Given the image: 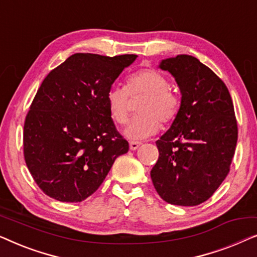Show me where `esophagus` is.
I'll return each mask as SVG.
<instances>
[{"label": "esophagus", "mask_w": 257, "mask_h": 257, "mask_svg": "<svg viewBox=\"0 0 257 257\" xmlns=\"http://www.w3.org/2000/svg\"><path fill=\"white\" fill-rule=\"evenodd\" d=\"M140 145H142V143H140V142H136V140H131V142H130V149L133 150V151L138 149Z\"/></svg>", "instance_id": "obj_1"}]
</instances>
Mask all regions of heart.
I'll return each mask as SVG.
<instances>
[{
	"mask_svg": "<svg viewBox=\"0 0 257 257\" xmlns=\"http://www.w3.org/2000/svg\"><path fill=\"white\" fill-rule=\"evenodd\" d=\"M144 94L137 115L125 130L130 139H144L159 131L160 121L170 124L178 117L181 101L178 93L168 86V80L156 69H142L132 73L125 87L113 86L106 94L108 114L118 125H124L130 115V97Z\"/></svg>",
	"mask_w": 257,
	"mask_h": 257,
	"instance_id": "obj_1",
	"label": "heart"
}]
</instances>
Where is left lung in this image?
<instances>
[{
	"mask_svg": "<svg viewBox=\"0 0 257 257\" xmlns=\"http://www.w3.org/2000/svg\"><path fill=\"white\" fill-rule=\"evenodd\" d=\"M181 92L171 128L157 140L159 158L151 171L161 199L177 206L205 202L229 173L237 142V121L226 84L198 58L164 59Z\"/></svg>",
	"mask_w": 257,
	"mask_h": 257,
	"instance_id": "1",
	"label": "left lung"
}]
</instances>
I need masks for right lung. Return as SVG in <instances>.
Here are the masks:
<instances>
[{"mask_svg":"<svg viewBox=\"0 0 257 257\" xmlns=\"http://www.w3.org/2000/svg\"><path fill=\"white\" fill-rule=\"evenodd\" d=\"M137 55L75 54L51 70L24 121V160L45 194L80 202L128 151L106 105L112 84Z\"/></svg>","mask_w":257,"mask_h":257,"instance_id":"obj_1","label":"right lung"}]
</instances>
